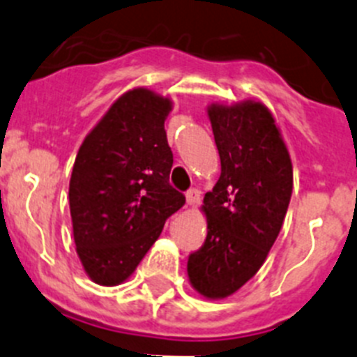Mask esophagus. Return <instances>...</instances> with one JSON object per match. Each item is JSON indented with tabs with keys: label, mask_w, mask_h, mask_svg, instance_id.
Returning a JSON list of instances; mask_svg holds the SVG:
<instances>
[{
	"label": "esophagus",
	"mask_w": 357,
	"mask_h": 357,
	"mask_svg": "<svg viewBox=\"0 0 357 357\" xmlns=\"http://www.w3.org/2000/svg\"><path fill=\"white\" fill-rule=\"evenodd\" d=\"M201 202V192L197 188H190L186 192V204L188 206H197Z\"/></svg>",
	"instance_id": "34e87169"
}]
</instances>
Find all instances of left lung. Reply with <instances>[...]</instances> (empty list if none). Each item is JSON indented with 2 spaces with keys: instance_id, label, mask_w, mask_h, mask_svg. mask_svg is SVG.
I'll use <instances>...</instances> for the list:
<instances>
[{
  "instance_id": "obj_1",
  "label": "left lung",
  "mask_w": 357,
  "mask_h": 357,
  "mask_svg": "<svg viewBox=\"0 0 357 357\" xmlns=\"http://www.w3.org/2000/svg\"><path fill=\"white\" fill-rule=\"evenodd\" d=\"M222 174L204 195L208 236L188 257V278L209 299L227 298L261 269L284 224L292 163L261 102L208 109Z\"/></svg>"
}]
</instances>
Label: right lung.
<instances>
[{"label": "right lung", "instance_id": "right-lung-1", "mask_svg": "<svg viewBox=\"0 0 357 357\" xmlns=\"http://www.w3.org/2000/svg\"><path fill=\"white\" fill-rule=\"evenodd\" d=\"M169 98L137 88L119 96L79 148L70 178L77 254L100 285L125 282L185 195L172 188Z\"/></svg>", "mask_w": 357, "mask_h": 357}]
</instances>
